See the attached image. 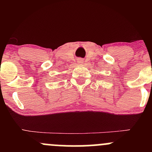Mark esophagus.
Returning a JSON list of instances; mask_svg holds the SVG:
<instances>
[{"mask_svg": "<svg viewBox=\"0 0 152 152\" xmlns=\"http://www.w3.org/2000/svg\"><path fill=\"white\" fill-rule=\"evenodd\" d=\"M78 63H80V64H82V63H84V60H83V59H78Z\"/></svg>", "mask_w": 152, "mask_h": 152, "instance_id": "esophagus-1", "label": "esophagus"}]
</instances>
